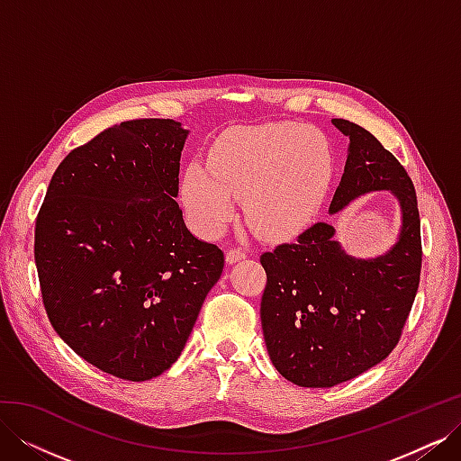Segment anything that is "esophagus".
I'll return each mask as SVG.
<instances>
[{"label": "esophagus", "instance_id": "esophagus-1", "mask_svg": "<svg viewBox=\"0 0 461 461\" xmlns=\"http://www.w3.org/2000/svg\"><path fill=\"white\" fill-rule=\"evenodd\" d=\"M246 256H248V252H246V249H242V248H230V249H227V261H229V263L240 261V259H244Z\"/></svg>", "mask_w": 461, "mask_h": 461}]
</instances>
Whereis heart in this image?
Listing matches in <instances>:
<instances>
[{"instance_id": "1", "label": "heart", "mask_w": 461, "mask_h": 461, "mask_svg": "<svg viewBox=\"0 0 461 461\" xmlns=\"http://www.w3.org/2000/svg\"><path fill=\"white\" fill-rule=\"evenodd\" d=\"M334 176L325 132L296 122H269L232 132L209 151L207 167L190 163L183 198L205 234H217L244 198L256 234L278 240L303 230L323 207Z\"/></svg>"}]
</instances>
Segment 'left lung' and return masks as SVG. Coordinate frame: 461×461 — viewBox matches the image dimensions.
<instances>
[{"mask_svg":"<svg viewBox=\"0 0 461 461\" xmlns=\"http://www.w3.org/2000/svg\"><path fill=\"white\" fill-rule=\"evenodd\" d=\"M332 124L350 138L340 185L329 212L354 198L390 190L402 207L400 239L388 254H344L329 222L319 221L259 261L267 273L261 327L267 352L286 381L329 388L371 369L394 350L420 286L421 219L410 175L376 138L346 119Z\"/></svg>","mask_w":461,"mask_h":461,"instance_id":"1","label":"left lung"}]
</instances>
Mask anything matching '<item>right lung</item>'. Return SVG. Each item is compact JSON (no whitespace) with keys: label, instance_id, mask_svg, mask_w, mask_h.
<instances>
[{"label":"right lung","instance_id":"obj_1","mask_svg":"<svg viewBox=\"0 0 461 461\" xmlns=\"http://www.w3.org/2000/svg\"><path fill=\"white\" fill-rule=\"evenodd\" d=\"M186 134L173 119L113 124L59 163L36 217L51 327L124 381L175 364L225 267L222 249L192 236L175 202Z\"/></svg>","mask_w":461,"mask_h":461}]
</instances>
